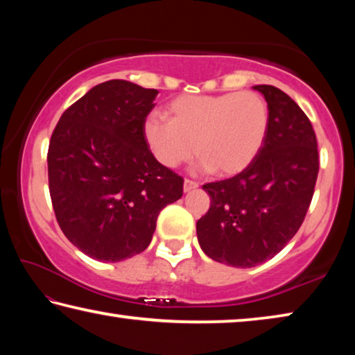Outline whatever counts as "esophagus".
<instances>
[{"mask_svg":"<svg viewBox=\"0 0 355 355\" xmlns=\"http://www.w3.org/2000/svg\"><path fill=\"white\" fill-rule=\"evenodd\" d=\"M199 188V183L192 182V180H184V184H183V191L184 192H191Z\"/></svg>","mask_w":355,"mask_h":355,"instance_id":"1","label":"esophagus"}]
</instances>
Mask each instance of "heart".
I'll list each match as a JSON object with an SVG mask.
<instances>
[{"label": "heart", "instance_id": "heart-1", "mask_svg": "<svg viewBox=\"0 0 355 355\" xmlns=\"http://www.w3.org/2000/svg\"><path fill=\"white\" fill-rule=\"evenodd\" d=\"M169 122L148 119L144 137L161 166L178 167L197 155L200 172L238 175L266 142L269 107L255 92L180 95L166 106Z\"/></svg>", "mask_w": 355, "mask_h": 355}]
</instances>
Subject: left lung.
I'll list each match as a JSON object with an SVG mask.
<instances>
[{
  "instance_id": "left-lung-1",
  "label": "left lung",
  "mask_w": 355,
  "mask_h": 355,
  "mask_svg": "<svg viewBox=\"0 0 355 355\" xmlns=\"http://www.w3.org/2000/svg\"><path fill=\"white\" fill-rule=\"evenodd\" d=\"M254 89L269 107L266 142L248 169L203 184L211 205L196 225L202 250L235 268L264 263L296 235L320 171L316 136L305 112L277 87Z\"/></svg>"
}]
</instances>
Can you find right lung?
<instances>
[{
    "label": "right lung",
    "instance_id": "add662e5",
    "mask_svg": "<svg viewBox=\"0 0 355 355\" xmlns=\"http://www.w3.org/2000/svg\"><path fill=\"white\" fill-rule=\"evenodd\" d=\"M156 89L97 84L65 111L48 147V183L69 241L116 263L148 248L161 209L183 196V178L161 166L144 137Z\"/></svg>",
    "mask_w": 355,
    "mask_h": 355
}]
</instances>
